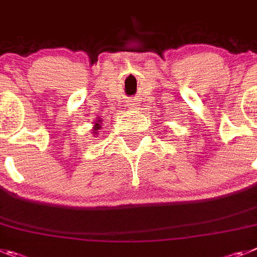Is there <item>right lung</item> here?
I'll list each match as a JSON object with an SVG mask.
<instances>
[{
    "label": "right lung",
    "instance_id": "add662e5",
    "mask_svg": "<svg viewBox=\"0 0 257 257\" xmlns=\"http://www.w3.org/2000/svg\"><path fill=\"white\" fill-rule=\"evenodd\" d=\"M98 122H100V120H98ZM98 122H97V123H96L95 124V127H93V130H98V128H100V127H101V124H100V123H98ZM96 134V133H95Z\"/></svg>",
    "mask_w": 257,
    "mask_h": 257
}]
</instances>
